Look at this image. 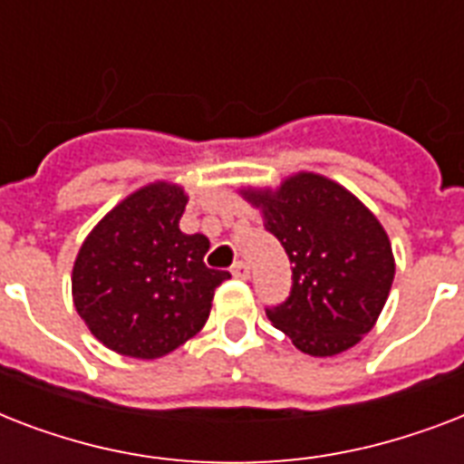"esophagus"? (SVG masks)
<instances>
[{
  "label": "esophagus",
  "mask_w": 464,
  "mask_h": 464,
  "mask_svg": "<svg viewBox=\"0 0 464 464\" xmlns=\"http://www.w3.org/2000/svg\"><path fill=\"white\" fill-rule=\"evenodd\" d=\"M231 275L236 276V279H247V276H250V267H247L246 262H236L231 267Z\"/></svg>",
  "instance_id": "obj_1"
}]
</instances>
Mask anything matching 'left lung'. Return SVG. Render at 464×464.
Instances as JSON below:
<instances>
[{"instance_id":"8db88e82","label":"left lung","mask_w":464,"mask_h":464,"mask_svg":"<svg viewBox=\"0 0 464 464\" xmlns=\"http://www.w3.org/2000/svg\"><path fill=\"white\" fill-rule=\"evenodd\" d=\"M238 192L291 260V296L267 310L272 324L310 356L359 344L395 279V255L378 217L344 185L313 170L286 175L276 188L246 185Z\"/></svg>"}]
</instances>
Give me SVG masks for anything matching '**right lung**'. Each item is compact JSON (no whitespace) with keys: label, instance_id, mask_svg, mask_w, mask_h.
I'll return each mask as SVG.
<instances>
[{"label":"right lung","instance_id":"1","mask_svg":"<svg viewBox=\"0 0 464 464\" xmlns=\"http://www.w3.org/2000/svg\"><path fill=\"white\" fill-rule=\"evenodd\" d=\"M188 192L170 180L120 199L83 238L72 301L89 332L130 359H160L202 330L214 291L231 279L204 265L209 238L182 233Z\"/></svg>","mask_w":464,"mask_h":464}]
</instances>
